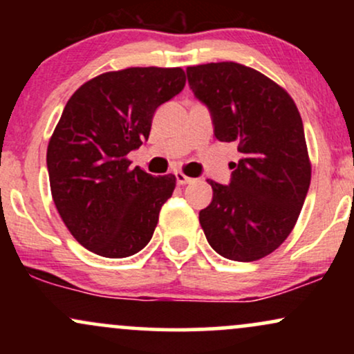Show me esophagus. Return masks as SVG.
<instances>
[{
  "instance_id": "obj_1",
  "label": "esophagus",
  "mask_w": 354,
  "mask_h": 354,
  "mask_svg": "<svg viewBox=\"0 0 354 354\" xmlns=\"http://www.w3.org/2000/svg\"><path fill=\"white\" fill-rule=\"evenodd\" d=\"M174 176H176V183L180 186H183V185H189L191 181H193V178H188L186 176V174H183L181 171H176L174 173Z\"/></svg>"
}]
</instances>
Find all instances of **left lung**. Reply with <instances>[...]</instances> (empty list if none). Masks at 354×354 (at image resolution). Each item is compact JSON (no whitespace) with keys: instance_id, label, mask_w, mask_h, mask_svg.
<instances>
[{"instance_id":"obj_1","label":"left lung","mask_w":354,"mask_h":354,"mask_svg":"<svg viewBox=\"0 0 354 354\" xmlns=\"http://www.w3.org/2000/svg\"><path fill=\"white\" fill-rule=\"evenodd\" d=\"M186 76L209 109L216 140L241 153L230 185L208 180L213 200L200 211L205 236L223 258H265L290 236L310 188L298 108L274 81L233 61L189 66Z\"/></svg>"}]
</instances>
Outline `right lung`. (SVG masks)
<instances>
[{"label": "right lung", "instance_id": "obj_1", "mask_svg": "<svg viewBox=\"0 0 354 354\" xmlns=\"http://www.w3.org/2000/svg\"><path fill=\"white\" fill-rule=\"evenodd\" d=\"M181 68L103 73L75 91L48 145L53 201L76 241L126 258L151 239L174 174L129 168L126 154L148 140L154 111L185 88Z\"/></svg>", "mask_w": 354, "mask_h": 354}]
</instances>
